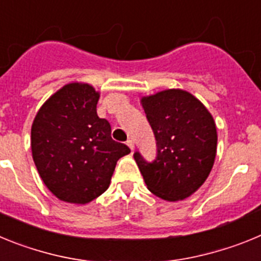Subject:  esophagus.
Listing matches in <instances>:
<instances>
[{"label":"esophagus","mask_w":261,"mask_h":261,"mask_svg":"<svg viewBox=\"0 0 261 261\" xmlns=\"http://www.w3.org/2000/svg\"><path fill=\"white\" fill-rule=\"evenodd\" d=\"M126 145H128L130 150H135V142H133V140H128V141H126Z\"/></svg>","instance_id":"1"}]
</instances>
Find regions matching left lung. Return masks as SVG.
Segmentation results:
<instances>
[{
	"mask_svg": "<svg viewBox=\"0 0 261 261\" xmlns=\"http://www.w3.org/2000/svg\"><path fill=\"white\" fill-rule=\"evenodd\" d=\"M141 105L156 140V159L135 161L147 190L166 201H181L204 184L217 154V128L199 99L181 89L142 96Z\"/></svg>",
	"mask_w": 261,
	"mask_h": 261,
	"instance_id": "left-lung-1",
	"label": "left lung"
}]
</instances>
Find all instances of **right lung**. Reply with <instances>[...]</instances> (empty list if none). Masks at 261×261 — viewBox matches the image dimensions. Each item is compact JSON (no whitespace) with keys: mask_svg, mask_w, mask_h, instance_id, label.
Masks as SVG:
<instances>
[{"mask_svg":"<svg viewBox=\"0 0 261 261\" xmlns=\"http://www.w3.org/2000/svg\"><path fill=\"white\" fill-rule=\"evenodd\" d=\"M100 93L71 82L39 108L31 126V151L45 187L61 201L87 204L105 193L126 145L111 137V125L96 114Z\"/></svg>","mask_w":261,"mask_h":261,"instance_id":"right-lung-1","label":"right lung"}]
</instances>
